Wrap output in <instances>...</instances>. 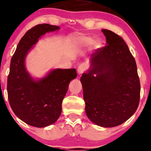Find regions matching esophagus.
Returning <instances> with one entry per match:
<instances>
[{
  "label": "esophagus",
  "mask_w": 151,
  "mask_h": 151,
  "mask_svg": "<svg viewBox=\"0 0 151 151\" xmlns=\"http://www.w3.org/2000/svg\"><path fill=\"white\" fill-rule=\"evenodd\" d=\"M85 68H86V67H85V65L83 64H81L79 65L78 68L77 69V73L78 74V76H81V74L84 72Z\"/></svg>",
  "instance_id": "1"
}]
</instances>
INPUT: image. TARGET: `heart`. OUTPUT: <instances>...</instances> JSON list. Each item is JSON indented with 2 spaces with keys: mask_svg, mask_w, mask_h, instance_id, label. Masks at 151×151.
I'll list each match as a JSON object with an SVG mask.
<instances>
[{
  "mask_svg": "<svg viewBox=\"0 0 151 151\" xmlns=\"http://www.w3.org/2000/svg\"><path fill=\"white\" fill-rule=\"evenodd\" d=\"M84 40H85V42H86V43H88V44L91 43V42H92L91 39H89V38H86V39H85ZM96 45H97V46L99 45V43H98V42H97V43H96Z\"/></svg>",
  "mask_w": 151,
  "mask_h": 151,
  "instance_id": "b5f03b06",
  "label": "heart"
}]
</instances>
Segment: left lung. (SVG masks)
<instances>
[{"mask_svg":"<svg viewBox=\"0 0 151 151\" xmlns=\"http://www.w3.org/2000/svg\"><path fill=\"white\" fill-rule=\"evenodd\" d=\"M102 32L107 45L91 55L81 82L88 119L107 128L122 124L135 113L141 86L136 61L124 41L110 30Z\"/></svg>","mask_w":151,"mask_h":151,"instance_id":"1","label":"left lung"}]
</instances>
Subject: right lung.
<instances>
[{"instance_id": "obj_1", "label": "right lung", "mask_w": 151, "mask_h": 151, "mask_svg": "<svg viewBox=\"0 0 151 151\" xmlns=\"http://www.w3.org/2000/svg\"><path fill=\"white\" fill-rule=\"evenodd\" d=\"M60 29L49 24L36 25L22 37L11 58L8 77L9 103L15 114L32 127L42 128L57 121L68 85L77 77L76 69H53L35 79L25 67V59L42 35Z\"/></svg>"}]
</instances>
